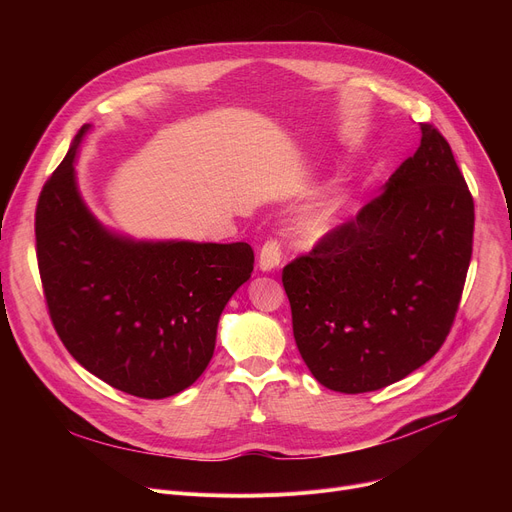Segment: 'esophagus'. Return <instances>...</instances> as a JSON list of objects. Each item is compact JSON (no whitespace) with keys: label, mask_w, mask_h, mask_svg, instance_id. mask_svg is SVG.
I'll return each instance as SVG.
<instances>
[{"label":"esophagus","mask_w":512,"mask_h":512,"mask_svg":"<svg viewBox=\"0 0 512 512\" xmlns=\"http://www.w3.org/2000/svg\"><path fill=\"white\" fill-rule=\"evenodd\" d=\"M282 261V242L278 238H270L263 242L259 251V267L263 272H272Z\"/></svg>","instance_id":"34e87169"}]
</instances>
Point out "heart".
I'll list each match as a JSON object with an SVG mask.
<instances>
[{
  "label": "heart",
  "mask_w": 512,
  "mask_h": 512,
  "mask_svg": "<svg viewBox=\"0 0 512 512\" xmlns=\"http://www.w3.org/2000/svg\"><path fill=\"white\" fill-rule=\"evenodd\" d=\"M334 213H336V205H330L326 209H319V211L311 213L309 218L301 224L303 236L317 238V236L324 234L330 228V224L334 222Z\"/></svg>",
  "instance_id": "b5f03b06"
}]
</instances>
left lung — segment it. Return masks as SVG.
I'll use <instances>...</instances> for the list:
<instances>
[{
	"label": "left lung",
	"instance_id": "left-lung-1",
	"mask_svg": "<svg viewBox=\"0 0 512 512\" xmlns=\"http://www.w3.org/2000/svg\"><path fill=\"white\" fill-rule=\"evenodd\" d=\"M473 226L452 149L423 122L417 151L386 191L282 270L294 340L313 378L361 394L432 359L459 311Z\"/></svg>",
	"mask_w": 512,
	"mask_h": 512
}]
</instances>
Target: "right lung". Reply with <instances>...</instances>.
<instances>
[{"label": "right lung", "instance_id": "obj_1", "mask_svg": "<svg viewBox=\"0 0 512 512\" xmlns=\"http://www.w3.org/2000/svg\"><path fill=\"white\" fill-rule=\"evenodd\" d=\"M37 201V263L51 324L68 353L116 390L166 398L213 357L220 315L251 278L247 242H134L107 232L74 182L83 134Z\"/></svg>", "mask_w": 512, "mask_h": 512}]
</instances>
